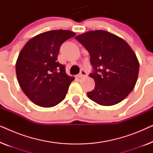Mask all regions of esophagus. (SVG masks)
I'll list each match as a JSON object with an SVG mask.
<instances>
[{
    "mask_svg": "<svg viewBox=\"0 0 153 153\" xmlns=\"http://www.w3.org/2000/svg\"><path fill=\"white\" fill-rule=\"evenodd\" d=\"M87 75H88L87 72H85V70H81V72H80V73H79V74L77 75V77H78V78H81V77L86 76Z\"/></svg>",
    "mask_w": 153,
    "mask_h": 153,
    "instance_id": "34e87169",
    "label": "esophagus"
}]
</instances>
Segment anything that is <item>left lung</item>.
I'll return each mask as SVG.
<instances>
[{
	"instance_id": "left-lung-1",
	"label": "left lung",
	"mask_w": 153,
	"mask_h": 153,
	"mask_svg": "<svg viewBox=\"0 0 153 153\" xmlns=\"http://www.w3.org/2000/svg\"><path fill=\"white\" fill-rule=\"evenodd\" d=\"M88 51L95 81L90 99L102 106H112L123 101L137 83L139 62L124 39L103 30H91L75 37Z\"/></svg>"
}]
</instances>
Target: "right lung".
Segmentation results:
<instances>
[{"label": "right lung", "mask_w": 153, "mask_h": 153, "mask_svg": "<svg viewBox=\"0 0 153 153\" xmlns=\"http://www.w3.org/2000/svg\"><path fill=\"white\" fill-rule=\"evenodd\" d=\"M76 33L67 30L47 31L28 40L19 54L16 74L21 88L37 106L49 108L65 98L74 78L58 60L60 46Z\"/></svg>", "instance_id": "1"}]
</instances>
